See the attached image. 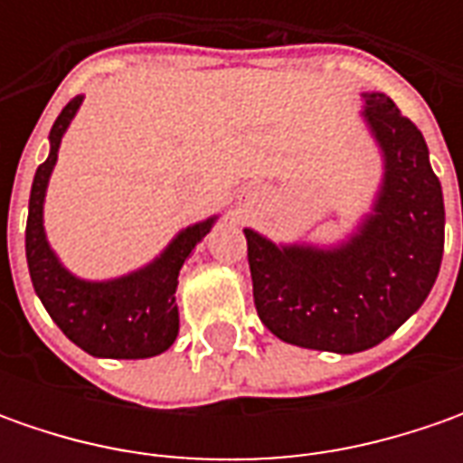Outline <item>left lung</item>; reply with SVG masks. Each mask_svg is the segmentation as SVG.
Returning <instances> with one entry per match:
<instances>
[{
	"instance_id": "8db88e82",
	"label": "left lung",
	"mask_w": 463,
	"mask_h": 463,
	"mask_svg": "<svg viewBox=\"0 0 463 463\" xmlns=\"http://www.w3.org/2000/svg\"><path fill=\"white\" fill-rule=\"evenodd\" d=\"M365 128L382 152L371 211L329 247L276 244L244 229L260 322L309 350L361 353L422 307L443 258V190L418 126L383 92H364Z\"/></svg>"
}]
</instances>
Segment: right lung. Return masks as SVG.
I'll return each mask as SVG.
<instances>
[{
	"instance_id": "1",
	"label": "right lung",
	"mask_w": 463,
	"mask_h": 463,
	"mask_svg": "<svg viewBox=\"0 0 463 463\" xmlns=\"http://www.w3.org/2000/svg\"><path fill=\"white\" fill-rule=\"evenodd\" d=\"M81 95L74 98L56 118L48 144L51 152L35 169L30 205H27L25 255L33 288L51 319L63 335L95 358H152L165 353L177 332L180 314L175 304L177 276L183 262L198 247V241L213 229L219 216L190 223L144 268L108 280H87L74 276L53 247L48 244L43 226L45 190L51 172L56 167L61 138L81 105Z\"/></svg>"
}]
</instances>
